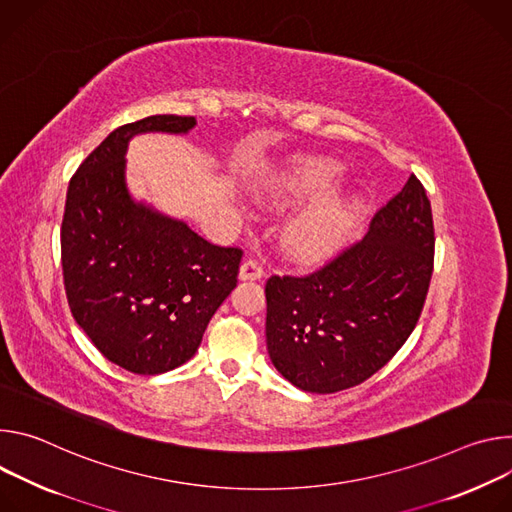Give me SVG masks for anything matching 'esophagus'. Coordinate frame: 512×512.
I'll return each instance as SVG.
<instances>
[{
	"mask_svg": "<svg viewBox=\"0 0 512 512\" xmlns=\"http://www.w3.org/2000/svg\"><path fill=\"white\" fill-rule=\"evenodd\" d=\"M264 274L262 270V264L254 258H248L242 262L240 266V280H260Z\"/></svg>",
	"mask_w": 512,
	"mask_h": 512,
	"instance_id": "esophagus-1",
	"label": "esophagus"
}]
</instances>
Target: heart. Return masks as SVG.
I'll return each mask as SVG.
<instances>
[{
	"instance_id": "1",
	"label": "heart",
	"mask_w": 512,
	"mask_h": 512,
	"mask_svg": "<svg viewBox=\"0 0 512 512\" xmlns=\"http://www.w3.org/2000/svg\"><path fill=\"white\" fill-rule=\"evenodd\" d=\"M339 170L327 160H305L270 189V203L293 205L313 201L285 227L282 242L301 260H317L333 252L354 230L362 199L354 193H329Z\"/></svg>"
}]
</instances>
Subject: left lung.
I'll use <instances>...</instances> for the list:
<instances>
[{
  "label": "left lung",
  "mask_w": 512,
  "mask_h": 512,
  "mask_svg": "<svg viewBox=\"0 0 512 512\" xmlns=\"http://www.w3.org/2000/svg\"><path fill=\"white\" fill-rule=\"evenodd\" d=\"M433 217L411 175L362 242L309 276L266 282V348L305 392L331 394L378 372L415 329L433 272Z\"/></svg>",
  "instance_id": "1"
}]
</instances>
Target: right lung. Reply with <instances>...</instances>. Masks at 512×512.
<instances>
[{"label": "right lung", "instance_id": "add662e5", "mask_svg": "<svg viewBox=\"0 0 512 512\" xmlns=\"http://www.w3.org/2000/svg\"><path fill=\"white\" fill-rule=\"evenodd\" d=\"M185 116H150L113 130L77 168L61 227L71 313L120 368L154 376L191 360L207 323L238 282L240 248L213 246L183 219L136 201L126 152L138 134H187Z\"/></svg>", "mask_w": 512, "mask_h": 512}]
</instances>
